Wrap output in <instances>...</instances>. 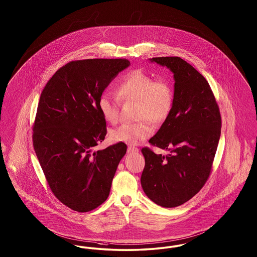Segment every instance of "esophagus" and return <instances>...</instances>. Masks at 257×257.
Masks as SVG:
<instances>
[{
    "instance_id": "obj_1",
    "label": "esophagus",
    "mask_w": 257,
    "mask_h": 257,
    "mask_svg": "<svg viewBox=\"0 0 257 257\" xmlns=\"http://www.w3.org/2000/svg\"><path fill=\"white\" fill-rule=\"evenodd\" d=\"M139 151H140V149L135 147V146H129L128 147V153H138Z\"/></svg>"
}]
</instances>
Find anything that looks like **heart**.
<instances>
[{"label":"heart","mask_w":257,"mask_h":257,"mask_svg":"<svg viewBox=\"0 0 257 257\" xmlns=\"http://www.w3.org/2000/svg\"><path fill=\"white\" fill-rule=\"evenodd\" d=\"M117 97L110 93H102L98 99V110L103 118L109 123L118 119L119 100L137 102L136 117L140 122L123 123L110 131L113 143L138 144L148 139L154 125L165 122L174 106V89L170 81L165 78L154 80L152 76L142 72L133 71L124 75L116 87Z\"/></svg>","instance_id":"obj_1"}]
</instances>
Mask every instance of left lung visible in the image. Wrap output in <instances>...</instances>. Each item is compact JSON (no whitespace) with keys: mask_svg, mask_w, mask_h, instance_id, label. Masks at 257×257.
<instances>
[{"mask_svg":"<svg viewBox=\"0 0 257 257\" xmlns=\"http://www.w3.org/2000/svg\"><path fill=\"white\" fill-rule=\"evenodd\" d=\"M174 74V106L149 143L170 151L142 152L145 166L141 178L144 193L155 204L176 207L195 196L207 181L221 135V114L205 77L184 59L154 57Z\"/></svg>","mask_w":257,"mask_h":257,"instance_id":"8db88e82","label":"left lung"}]
</instances>
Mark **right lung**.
Segmentation results:
<instances>
[{"instance_id":"add662e5","label":"right lung","mask_w":257,"mask_h":257,"mask_svg":"<svg viewBox=\"0 0 257 257\" xmlns=\"http://www.w3.org/2000/svg\"><path fill=\"white\" fill-rule=\"evenodd\" d=\"M127 59H85L60 68L41 93L33 147L52 193L62 204L88 212L108 198L126 154L123 143L93 151L107 134L98 99Z\"/></svg>"}]
</instances>
